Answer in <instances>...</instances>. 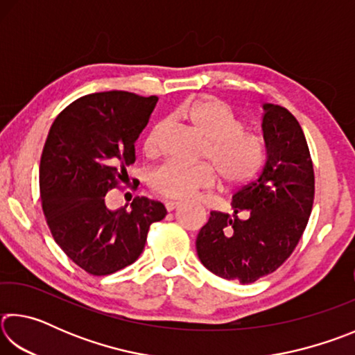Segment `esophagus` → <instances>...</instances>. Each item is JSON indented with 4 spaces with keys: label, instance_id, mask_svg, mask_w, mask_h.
<instances>
[{
    "label": "esophagus",
    "instance_id": "1",
    "mask_svg": "<svg viewBox=\"0 0 355 355\" xmlns=\"http://www.w3.org/2000/svg\"><path fill=\"white\" fill-rule=\"evenodd\" d=\"M180 207H182V202H166L167 211H173V209H177Z\"/></svg>",
    "mask_w": 355,
    "mask_h": 355
}]
</instances>
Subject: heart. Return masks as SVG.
<instances>
[{"label":"heart","mask_w":355,"mask_h":355,"mask_svg":"<svg viewBox=\"0 0 355 355\" xmlns=\"http://www.w3.org/2000/svg\"><path fill=\"white\" fill-rule=\"evenodd\" d=\"M169 120L189 125L207 142L203 158L215 167L220 183L227 188L248 183L260 172L266 153L263 142L254 135L244 133L241 120L220 100L209 97L184 101L173 107ZM163 131L164 125L158 123L144 139L142 152L148 158L159 153ZM212 168L208 164L184 166L169 161L153 172L150 186L164 199L186 200L197 191L211 188L216 182Z\"/></svg>","instance_id":"b5f03b06"}]
</instances>
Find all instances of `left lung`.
<instances>
[{
  "instance_id": "1",
  "label": "left lung",
  "mask_w": 355,
  "mask_h": 355,
  "mask_svg": "<svg viewBox=\"0 0 355 355\" xmlns=\"http://www.w3.org/2000/svg\"><path fill=\"white\" fill-rule=\"evenodd\" d=\"M266 164L233 196V214L211 211L197 236L208 271L252 284L274 272L296 249L315 199V172L304 131L279 105H263Z\"/></svg>"
}]
</instances>
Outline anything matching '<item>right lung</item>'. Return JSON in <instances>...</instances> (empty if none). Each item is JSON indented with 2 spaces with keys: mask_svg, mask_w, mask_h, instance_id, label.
I'll use <instances>...</instances> for the list:
<instances>
[{
  "mask_svg": "<svg viewBox=\"0 0 355 355\" xmlns=\"http://www.w3.org/2000/svg\"><path fill=\"white\" fill-rule=\"evenodd\" d=\"M158 98L110 91L75 100L53 122L40 158V200L59 248L92 275L135 263L153 222L167 214L161 202L135 197L131 211H111L107 191L120 188L135 163V142ZM137 180H133V184Z\"/></svg>",
  "mask_w": 355,
  "mask_h": 355,
  "instance_id": "right-lung-1",
  "label": "right lung"
}]
</instances>
